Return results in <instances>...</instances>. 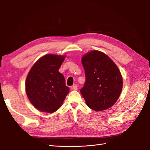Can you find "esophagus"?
<instances>
[{"mask_svg":"<svg viewBox=\"0 0 150 150\" xmlns=\"http://www.w3.org/2000/svg\"><path fill=\"white\" fill-rule=\"evenodd\" d=\"M71 89H73V90H75V91L78 90V86H77V84H74L71 87Z\"/></svg>","mask_w":150,"mask_h":150,"instance_id":"34e87169","label":"esophagus"}]
</instances>
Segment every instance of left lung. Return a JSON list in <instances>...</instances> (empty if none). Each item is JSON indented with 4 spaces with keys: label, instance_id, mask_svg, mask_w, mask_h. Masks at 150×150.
I'll list each match as a JSON object with an SVG mask.
<instances>
[{
    "label": "left lung",
    "instance_id": "1",
    "mask_svg": "<svg viewBox=\"0 0 150 150\" xmlns=\"http://www.w3.org/2000/svg\"><path fill=\"white\" fill-rule=\"evenodd\" d=\"M86 83L80 90L88 106L100 111L110 108L117 101L122 88L118 67L105 54L89 52L82 57Z\"/></svg>",
    "mask_w": 150,
    "mask_h": 150
}]
</instances>
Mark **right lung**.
<instances>
[{
	"label": "right lung",
	"instance_id": "obj_1",
	"mask_svg": "<svg viewBox=\"0 0 150 150\" xmlns=\"http://www.w3.org/2000/svg\"><path fill=\"white\" fill-rule=\"evenodd\" d=\"M64 59V56L46 54L35 63L27 76V96L40 111L55 112L69 93L64 77L58 71Z\"/></svg>",
	"mask_w": 150,
	"mask_h": 150
}]
</instances>
